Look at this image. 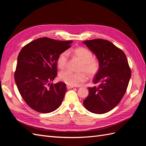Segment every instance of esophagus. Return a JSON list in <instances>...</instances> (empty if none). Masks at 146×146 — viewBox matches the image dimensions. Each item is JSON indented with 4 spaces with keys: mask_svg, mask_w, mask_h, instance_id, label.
I'll list each match as a JSON object with an SVG mask.
<instances>
[{
    "mask_svg": "<svg viewBox=\"0 0 146 146\" xmlns=\"http://www.w3.org/2000/svg\"><path fill=\"white\" fill-rule=\"evenodd\" d=\"M74 86H70V85H67L66 86V88L68 89H72V88H73Z\"/></svg>",
    "mask_w": 146,
    "mask_h": 146,
    "instance_id": "1",
    "label": "esophagus"
}]
</instances>
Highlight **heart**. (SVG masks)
<instances>
[{
    "instance_id": "obj_1",
    "label": "heart",
    "mask_w": 146,
    "mask_h": 146,
    "mask_svg": "<svg viewBox=\"0 0 146 146\" xmlns=\"http://www.w3.org/2000/svg\"><path fill=\"white\" fill-rule=\"evenodd\" d=\"M68 54H72L79 58L82 62L80 68V73H73L69 70L62 72L59 74V79L65 83L70 86H77L83 83L86 80L87 74L89 78H93L98 73L100 68V63L98 60L93 58L92 52L88 48L80 47L68 52ZM66 52H63L60 54L57 59V65L60 69H63L68 62V55ZM84 71V72H83Z\"/></svg>"
}]
</instances>
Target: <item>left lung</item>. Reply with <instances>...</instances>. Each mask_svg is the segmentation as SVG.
Segmentation results:
<instances>
[{
    "instance_id": "obj_1",
    "label": "left lung",
    "mask_w": 146,
    "mask_h": 146,
    "mask_svg": "<svg viewBox=\"0 0 146 146\" xmlns=\"http://www.w3.org/2000/svg\"><path fill=\"white\" fill-rule=\"evenodd\" d=\"M83 43L100 63L99 72L93 79V83L98 86L88 88L89 94L83 105L92 113H105L121 101L128 88L131 71L125 54L110 41L96 39Z\"/></svg>"
}]
</instances>
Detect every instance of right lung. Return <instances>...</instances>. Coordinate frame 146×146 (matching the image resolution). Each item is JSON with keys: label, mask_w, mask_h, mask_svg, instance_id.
Segmentation results:
<instances>
[{"label": "right lung", "mask_w": 146, "mask_h": 146, "mask_svg": "<svg viewBox=\"0 0 146 146\" xmlns=\"http://www.w3.org/2000/svg\"><path fill=\"white\" fill-rule=\"evenodd\" d=\"M72 40L41 37L25 46L18 56L15 81L27 105L47 113L60 107L66 91L63 82L53 84L57 75L58 55L71 47Z\"/></svg>", "instance_id": "1"}]
</instances>
